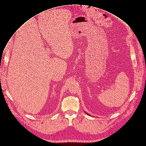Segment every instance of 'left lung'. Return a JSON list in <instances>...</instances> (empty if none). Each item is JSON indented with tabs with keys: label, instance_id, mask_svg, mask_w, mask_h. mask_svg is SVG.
<instances>
[{
	"label": "left lung",
	"instance_id": "8db88e82",
	"mask_svg": "<svg viewBox=\"0 0 146 146\" xmlns=\"http://www.w3.org/2000/svg\"><path fill=\"white\" fill-rule=\"evenodd\" d=\"M87 114H88V113H87Z\"/></svg>",
	"mask_w": 146,
	"mask_h": 146
}]
</instances>
